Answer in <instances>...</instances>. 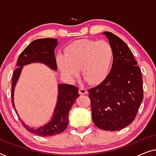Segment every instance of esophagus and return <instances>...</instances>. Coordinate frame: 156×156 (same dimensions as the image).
I'll return each instance as SVG.
<instances>
[{
  "label": "esophagus",
  "instance_id": "34e87169",
  "mask_svg": "<svg viewBox=\"0 0 156 156\" xmlns=\"http://www.w3.org/2000/svg\"><path fill=\"white\" fill-rule=\"evenodd\" d=\"M78 93L80 95H85V94L87 93V90L85 88H84L83 87H80V88H79Z\"/></svg>",
  "mask_w": 156,
  "mask_h": 156
}]
</instances>
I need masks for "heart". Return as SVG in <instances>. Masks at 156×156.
<instances>
[{"mask_svg":"<svg viewBox=\"0 0 156 156\" xmlns=\"http://www.w3.org/2000/svg\"><path fill=\"white\" fill-rule=\"evenodd\" d=\"M65 56L56 57L57 65L63 75L73 80L82 75L87 83L98 84L110 71L114 61V50L108 41L80 39L65 49Z\"/></svg>","mask_w":156,"mask_h":156,"instance_id":"b5f03b06","label":"heart"}]
</instances>
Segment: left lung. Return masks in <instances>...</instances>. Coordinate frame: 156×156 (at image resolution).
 I'll return each instance as SVG.
<instances>
[{"label":"left lung","instance_id":"left-lung-1","mask_svg":"<svg viewBox=\"0 0 156 156\" xmlns=\"http://www.w3.org/2000/svg\"><path fill=\"white\" fill-rule=\"evenodd\" d=\"M114 50L111 71L99 85L88 90L95 125L118 131L135 119L144 99L143 79L133 53L117 35L105 32Z\"/></svg>","mask_w":156,"mask_h":156}]
</instances>
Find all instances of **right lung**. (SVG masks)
I'll list each match as a JSON object with an SVG mask.
<instances>
[{"label": "right lung", "mask_w": 156, "mask_h": 156, "mask_svg": "<svg viewBox=\"0 0 156 156\" xmlns=\"http://www.w3.org/2000/svg\"><path fill=\"white\" fill-rule=\"evenodd\" d=\"M57 44L58 41L56 39H38L32 41L20 54L17 62V68L13 72L12 77L11 98L13 107H15L13 102L15 85L18 80L23 66L33 62H39L49 66L51 69L56 71L57 65L54 49ZM78 92V88L75 85H58V102L51 121L45 126L36 129L27 126L23 122H22V124L27 131L41 136H51L63 132L69 124V111L71 110L76 98L79 97ZM14 109H15V107ZM15 112L17 113L16 109Z\"/></svg>", "instance_id": "add662e5"}]
</instances>
